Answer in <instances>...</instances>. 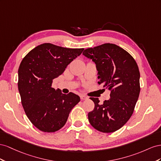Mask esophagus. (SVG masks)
<instances>
[{"label": "esophagus", "mask_w": 161, "mask_h": 161, "mask_svg": "<svg viewBox=\"0 0 161 161\" xmlns=\"http://www.w3.org/2000/svg\"><path fill=\"white\" fill-rule=\"evenodd\" d=\"M80 98H81V100H86V99H88V98L87 97V96H84V95H81L80 96Z\"/></svg>", "instance_id": "esophagus-1"}]
</instances>
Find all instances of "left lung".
Masks as SVG:
<instances>
[{"label":"left lung","mask_w":161,"mask_h":161,"mask_svg":"<svg viewBox=\"0 0 161 161\" xmlns=\"http://www.w3.org/2000/svg\"><path fill=\"white\" fill-rule=\"evenodd\" d=\"M83 55L96 64L98 84L111 91L110 98L102 104L98 98H90L95 107L88 113L89 122L99 131H115L129 120L138 99V66L126 50L114 44L87 48Z\"/></svg>","instance_id":"obj_1"}]
</instances>
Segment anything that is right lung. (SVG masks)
I'll list each match as a JSON object with an SVG mask.
<instances>
[{
  "mask_svg": "<svg viewBox=\"0 0 161 161\" xmlns=\"http://www.w3.org/2000/svg\"><path fill=\"white\" fill-rule=\"evenodd\" d=\"M84 48H67L50 43L34 48L23 58L18 70V89L27 117L44 132H54L66 123L80 96L63 94L52 87Z\"/></svg>",
  "mask_w": 161,
  "mask_h": 161,
  "instance_id": "add662e5",
  "label": "right lung"
}]
</instances>
